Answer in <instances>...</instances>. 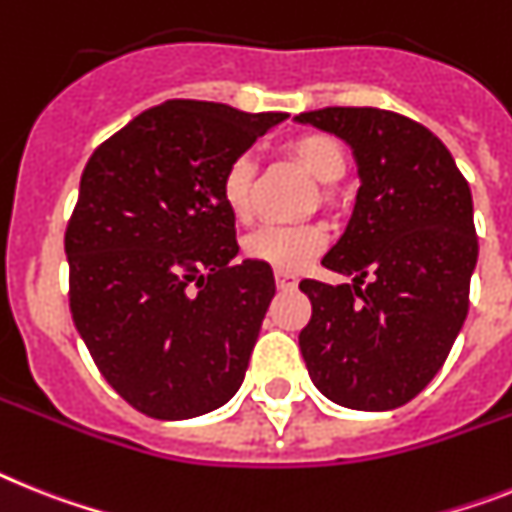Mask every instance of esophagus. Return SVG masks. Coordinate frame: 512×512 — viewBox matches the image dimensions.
I'll return each mask as SVG.
<instances>
[{
    "mask_svg": "<svg viewBox=\"0 0 512 512\" xmlns=\"http://www.w3.org/2000/svg\"><path fill=\"white\" fill-rule=\"evenodd\" d=\"M276 283H278V289L283 291H289V289H296V276L294 273H283V270H276Z\"/></svg>",
    "mask_w": 512,
    "mask_h": 512,
    "instance_id": "obj_1",
    "label": "esophagus"
}]
</instances>
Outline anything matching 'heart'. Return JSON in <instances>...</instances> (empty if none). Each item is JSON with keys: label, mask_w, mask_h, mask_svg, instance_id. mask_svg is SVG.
Masks as SVG:
<instances>
[{"label": "heart", "mask_w": 512, "mask_h": 512, "mask_svg": "<svg viewBox=\"0 0 512 512\" xmlns=\"http://www.w3.org/2000/svg\"><path fill=\"white\" fill-rule=\"evenodd\" d=\"M286 153L322 184L341 182L349 169L346 148L325 132H307V135L294 137L286 145ZM255 184L257 163L249 153L236 156L223 171L221 197L239 223H249L255 216ZM325 244H328V231L317 223L263 226L244 239V252L249 260L265 263L283 273H299L320 255Z\"/></svg>", "instance_id": "heart-1"}]
</instances>
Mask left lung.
<instances>
[{
  "label": "left lung",
  "instance_id": "1",
  "mask_svg": "<svg viewBox=\"0 0 512 512\" xmlns=\"http://www.w3.org/2000/svg\"><path fill=\"white\" fill-rule=\"evenodd\" d=\"M296 122L341 137L362 182L322 257L354 281L299 283L312 302L299 333L307 372L338 406L398 409L440 372L468 315L479 257L471 190L440 137L395 111L330 106Z\"/></svg>",
  "mask_w": 512,
  "mask_h": 512
}]
</instances>
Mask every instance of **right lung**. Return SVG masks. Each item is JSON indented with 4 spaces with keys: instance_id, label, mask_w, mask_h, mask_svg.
<instances>
[{
    "instance_id": "1",
    "label": "right lung",
    "mask_w": 512,
    "mask_h": 512,
    "mask_svg": "<svg viewBox=\"0 0 512 512\" xmlns=\"http://www.w3.org/2000/svg\"><path fill=\"white\" fill-rule=\"evenodd\" d=\"M283 119L179 98L85 163L64 234L72 320L106 382L153 419L208 414L242 385L276 281L234 263L221 179Z\"/></svg>"
}]
</instances>
